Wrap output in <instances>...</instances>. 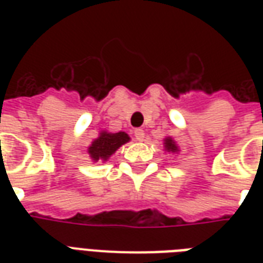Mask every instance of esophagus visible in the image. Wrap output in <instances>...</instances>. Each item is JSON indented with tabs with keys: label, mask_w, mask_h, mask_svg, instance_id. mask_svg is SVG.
I'll list each match as a JSON object with an SVG mask.
<instances>
[{
	"label": "esophagus",
	"mask_w": 263,
	"mask_h": 263,
	"mask_svg": "<svg viewBox=\"0 0 263 263\" xmlns=\"http://www.w3.org/2000/svg\"><path fill=\"white\" fill-rule=\"evenodd\" d=\"M134 135H135V139L142 142L144 139V131L143 129H140V128H136L135 131H134Z\"/></svg>",
	"instance_id": "1"
}]
</instances>
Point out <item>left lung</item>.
Instances as JSON below:
<instances>
[{"label":"left lung","instance_id":"1","mask_svg":"<svg viewBox=\"0 0 263 263\" xmlns=\"http://www.w3.org/2000/svg\"><path fill=\"white\" fill-rule=\"evenodd\" d=\"M164 146H165V150H166V152H171V153H177V152H179V146L176 144V142L172 139V138H171V136H168V138H165Z\"/></svg>","mask_w":263,"mask_h":263}]
</instances>
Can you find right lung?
<instances>
[{"label":"right lung","instance_id":"1","mask_svg":"<svg viewBox=\"0 0 263 263\" xmlns=\"http://www.w3.org/2000/svg\"><path fill=\"white\" fill-rule=\"evenodd\" d=\"M129 142V136L125 132H111L102 131L99 134L97 139L90 144L88 147V154H90L91 160L97 162V161H107L111 154H115L119 147L123 144Z\"/></svg>","mask_w":263,"mask_h":263}]
</instances>
